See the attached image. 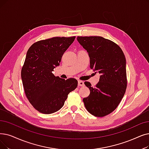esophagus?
I'll return each instance as SVG.
<instances>
[{
  "instance_id": "esophagus-1",
  "label": "esophagus",
  "mask_w": 149,
  "mask_h": 149,
  "mask_svg": "<svg viewBox=\"0 0 149 149\" xmlns=\"http://www.w3.org/2000/svg\"><path fill=\"white\" fill-rule=\"evenodd\" d=\"M78 85L79 86H83L85 85V83H84V81H81V80H79L78 81Z\"/></svg>"
}]
</instances>
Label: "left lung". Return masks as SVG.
<instances>
[{"instance_id": "left-lung-1", "label": "left lung", "mask_w": 149, "mask_h": 149, "mask_svg": "<svg viewBox=\"0 0 149 149\" xmlns=\"http://www.w3.org/2000/svg\"><path fill=\"white\" fill-rule=\"evenodd\" d=\"M77 41L88 52L90 68L100 74L94 86L85 81L90 94L83 101L88 111L103 117L118 107L127 85L126 60L121 48L102 36H77Z\"/></svg>"}]
</instances>
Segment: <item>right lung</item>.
I'll return each mask as SVG.
<instances>
[{
	"mask_svg": "<svg viewBox=\"0 0 149 149\" xmlns=\"http://www.w3.org/2000/svg\"><path fill=\"white\" fill-rule=\"evenodd\" d=\"M75 38L54 37L33 44L29 49L21 70L24 91L37 111L52 114L60 109L68 94L78 85L75 79L64 80L53 71Z\"/></svg>",
	"mask_w": 149,
	"mask_h": 149,
	"instance_id": "1",
	"label": "right lung"
}]
</instances>
